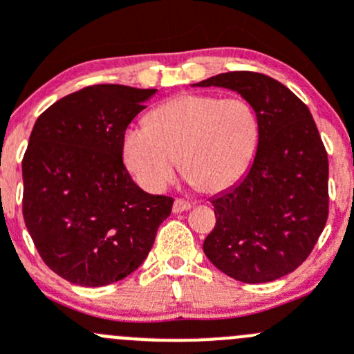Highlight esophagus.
I'll return each mask as SVG.
<instances>
[{"label": "esophagus", "mask_w": 354, "mask_h": 354, "mask_svg": "<svg viewBox=\"0 0 354 354\" xmlns=\"http://www.w3.org/2000/svg\"><path fill=\"white\" fill-rule=\"evenodd\" d=\"M192 209V203L188 202V200H183V198H176L173 203V212L174 214H180V212H185V210H190Z\"/></svg>", "instance_id": "1"}]
</instances>
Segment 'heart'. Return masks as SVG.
<instances>
[{"mask_svg":"<svg viewBox=\"0 0 354 354\" xmlns=\"http://www.w3.org/2000/svg\"><path fill=\"white\" fill-rule=\"evenodd\" d=\"M260 137L259 114L243 97L180 94L123 135V159L137 183L160 194L183 171L192 185L216 194L248 169Z\"/></svg>","mask_w":354,"mask_h":354,"instance_id":"1","label":"heart"}]
</instances>
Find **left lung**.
<instances>
[{"label": "left lung", "instance_id": "left-lung-1", "mask_svg": "<svg viewBox=\"0 0 354 354\" xmlns=\"http://www.w3.org/2000/svg\"><path fill=\"white\" fill-rule=\"evenodd\" d=\"M238 92L259 114L260 137L245 178L210 202L207 259L226 276L270 283L298 269L329 216V160L308 108L281 82L227 71L194 84Z\"/></svg>", "mask_w": 354, "mask_h": 354}]
</instances>
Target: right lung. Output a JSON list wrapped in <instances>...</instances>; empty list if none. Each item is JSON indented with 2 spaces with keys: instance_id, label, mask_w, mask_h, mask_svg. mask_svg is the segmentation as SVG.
I'll return each instance as SVG.
<instances>
[{
  "instance_id": "1",
  "label": "right lung",
  "mask_w": 354,
  "mask_h": 354,
  "mask_svg": "<svg viewBox=\"0 0 354 354\" xmlns=\"http://www.w3.org/2000/svg\"><path fill=\"white\" fill-rule=\"evenodd\" d=\"M156 88L91 85L49 106L22 160L24 219L46 266L78 286L124 279L144 263L173 198L123 164V135Z\"/></svg>"
}]
</instances>
